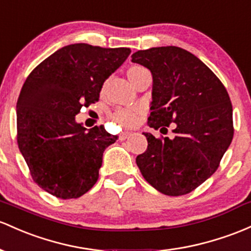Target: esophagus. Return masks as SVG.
I'll use <instances>...</instances> for the list:
<instances>
[{
  "label": "esophagus",
  "mask_w": 251,
  "mask_h": 251,
  "mask_svg": "<svg viewBox=\"0 0 251 251\" xmlns=\"http://www.w3.org/2000/svg\"><path fill=\"white\" fill-rule=\"evenodd\" d=\"M132 134H133V132H127V131H126V132H121L119 138H120V140H125V139H127L128 137H131Z\"/></svg>",
  "instance_id": "esophagus-1"
}]
</instances>
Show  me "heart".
<instances>
[{
	"mask_svg": "<svg viewBox=\"0 0 251 251\" xmlns=\"http://www.w3.org/2000/svg\"><path fill=\"white\" fill-rule=\"evenodd\" d=\"M145 73H149L147 68L142 67V65H133V67H131L127 70L128 79H130L132 83L137 77H139ZM142 114V108H120L112 115V119L117 124H119V125L124 126V127H131V126H134L138 123Z\"/></svg>",
	"mask_w": 251,
	"mask_h": 251,
	"instance_id": "1",
	"label": "heart"
}]
</instances>
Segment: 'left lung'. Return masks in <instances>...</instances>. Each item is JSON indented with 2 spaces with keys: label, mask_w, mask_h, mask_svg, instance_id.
<instances>
[{
  "label": "left lung",
  "mask_w": 251,
  "mask_h": 251,
  "mask_svg": "<svg viewBox=\"0 0 251 251\" xmlns=\"http://www.w3.org/2000/svg\"><path fill=\"white\" fill-rule=\"evenodd\" d=\"M132 62L152 74L148 125L174 126V138L148 139L136 162L143 177L170 197L188 194L218 169L233 138L232 104L222 81L198 57L177 46L139 50Z\"/></svg>",
  "instance_id": "1"
}]
</instances>
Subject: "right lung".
Instances as JSON below:
<instances>
[{
	"label": "right lung",
	"instance_id": "right-lung-1",
	"mask_svg": "<svg viewBox=\"0 0 251 251\" xmlns=\"http://www.w3.org/2000/svg\"><path fill=\"white\" fill-rule=\"evenodd\" d=\"M131 50L88 44L62 48L33 69L16 104V140L35 183L59 199H76L96 183L104 149L118 139L104 126L75 121L99 101L103 82Z\"/></svg>",
	"mask_w": 251,
	"mask_h": 251
}]
</instances>
